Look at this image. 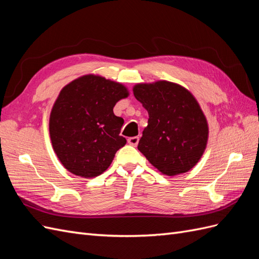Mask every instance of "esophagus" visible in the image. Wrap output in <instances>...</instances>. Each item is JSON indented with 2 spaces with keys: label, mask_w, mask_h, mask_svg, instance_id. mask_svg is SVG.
<instances>
[{
  "label": "esophagus",
  "mask_w": 259,
  "mask_h": 259,
  "mask_svg": "<svg viewBox=\"0 0 259 259\" xmlns=\"http://www.w3.org/2000/svg\"><path fill=\"white\" fill-rule=\"evenodd\" d=\"M138 142H139V137H137V136L130 137V138L127 139V143H128L131 146H137Z\"/></svg>",
  "instance_id": "34e87169"
}]
</instances>
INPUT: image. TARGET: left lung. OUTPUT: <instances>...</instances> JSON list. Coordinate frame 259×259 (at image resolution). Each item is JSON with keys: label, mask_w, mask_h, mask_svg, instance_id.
Here are the masks:
<instances>
[{"label": "left lung", "mask_w": 259, "mask_h": 259, "mask_svg": "<svg viewBox=\"0 0 259 259\" xmlns=\"http://www.w3.org/2000/svg\"><path fill=\"white\" fill-rule=\"evenodd\" d=\"M133 92L149 114L138 150L164 175L190 170L208 139L207 120L198 100L184 86L168 81L139 83Z\"/></svg>", "instance_id": "8db88e82"}]
</instances>
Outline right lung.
<instances>
[{"mask_svg":"<svg viewBox=\"0 0 259 259\" xmlns=\"http://www.w3.org/2000/svg\"><path fill=\"white\" fill-rule=\"evenodd\" d=\"M128 95L126 86L96 74L77 77L60 91L50 115V136L70 173L93 178L110 166L126 144L120 136L124 120L113 108Z\"/></svg>","mask_w":259,"mask_h":259,"instance_id":"obj_1","label":"right lung"}]
</instances>
